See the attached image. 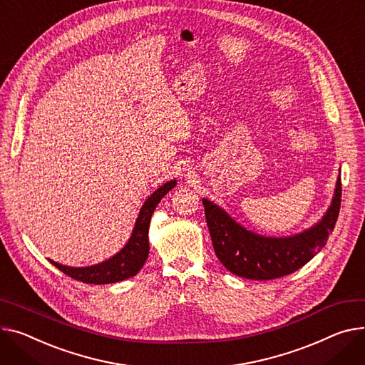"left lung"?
I'll use <instances>...</instances> for the list:
<instances>
[{"label":"left lung","mask_w":365,"mask_h":365,"mask_svg":"<svg viewBox=\"0 0 365 365\" xmlns=\"http://www.w3.org/2000/svg\"><path fill=\"white\" fill-rule=\"evenodd\" d=\"M339 172L331 202L317 223L290 236H264L242 226L220 205L202 198L217 258L226 269L251 280H272L301 269L326 245L341 210Z\"/></svg>","instance_id":"8db88e82"}]
</instances>
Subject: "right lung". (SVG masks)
<instances>
[{"label": "right lung", "mask_w": 365, "mask_h": 365, "mask_svg": "<svg viewBox=\"0 0 365 365\" xmlns=\"http://www.w3.org/2000/svg\"><path fill=\"white\" fill-rule=\"evenodd\" d=\"M176 185V179L168 180L158 189H155L151 195L145 200L139 210L133 230L126 242V245L118 252H115L113 257L98 264H92L86 267H70L56 262L53 259H50V262L71 279H76L89 284H110L136 276L140 272L145 261L148 259V230L153 212L165 193L168 190H172Z\"/></svg>", "instance_id": "add662e5"}]
</instances>
